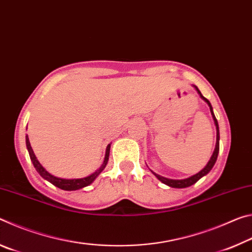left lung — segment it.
Masks as SVG:
<instances>
[{"label": "left lung", "instance_id": "1", "mask_svg": "<svg viewBox=\"0 0 252 252\" xmlns=\"http://www.w3.org/2000/svg\"><path fill=\"white\" fill-rule=\"evenodd\" d=\"M193 87L195 88V90L198 91V93L200 94V96L202 97V99L207 102V104L209 105V108H210V112L212 114V118H213V121H215V125H216V129H217V142H216V148H215V151H213L212 156L210 158V160H209V162L207 163L206 167H204L201 171L198 172L197 174H194V176L190 177V178H187V179H182V180H173V179H168V178H164V177H161L159 176V174H157L152 171V173L155 174V176L159 179V180L164 183V185H167L169 187L171 188H187V187H190L194 185L195 182H197L199 179H201L203 176H206V174H208L209 172H210V170L213 168V165H215L216 161H217V158H218V153H219V140H220V134H219V126H218V121H217V119L215 117V113H213V110H212V106H211V103L209 102L208 99H206L202 94L201 92L199 91V89L195 87V85H193Z\"/></svg>", "mask_w": 252, "mask_h": 252}]
</instances>
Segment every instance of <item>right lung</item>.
I'll use <instances>...</instances> for the list:
<instances>
[{
    "instance_id": "add662e5",
    "label": "right lung",
    "mask_w": 252,
    "mask_h": 252,
    "mask_svg": "<svg viewBox=\"0 0 252 252\" xmlns=\"http://www.w3.org/2000/svg\"><path fill=\"white\" fill-rule=\"evenodd\" d=\"M25 141H27V148H28L30 158H31L32 163L34 165V168L36 169V171L40 173V176L43 179H45V180H48L49 182L52 183V185H54L55 187H58L62 190H66V191L79 190V189H82V188L87 187L89 185H91V183L95 180V178L99 176V174L103 171V169L106 167V163H108V160H109V155H110V147H111V144H109V146L106 147L103 163H102L100 169L96 170L95 172H93L92 174H90V176H88L85 178H81V179H62V178H58V177L52 176V174L49 173L43 167H42L41 163L37 161L36 157H35V155H34V152L32 150V147H31V144H30L28 134H27V136H25Z\"/></svg>"
}]
</instances>
